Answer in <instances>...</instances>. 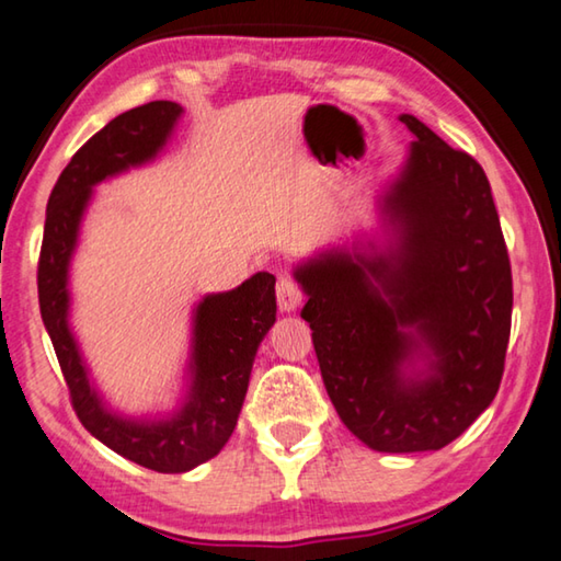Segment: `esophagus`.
<instances>
[{"label":"esophagus","mask_w":561,"mask_h":561,"mask_svg":"<svg viewBox=\"0 0 561 561\" xmlns=\"http://www.w3.org/2000/svg\"><path fill=\"white\" fill-rule=\"evenodd\" d=\"M304 301V289L297 279L279 277L277 282V304L282 311H297Z\"/></svg>","instance_id":"obj_1"}]
</instances>
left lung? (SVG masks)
<instances>
[{
    "instance_id": "obj_1",
    "label": "left lung",
    "mask_w": 561,
    "mask_h": 561,
    "mask_svg": "<svg viewBox=\"0 0 561 561\" xmlns=\"http://www.w3.org/2000/svg\"><path fill=\"white\" fill-rule=\"evenodd\" d=\"M408 160L383 195L393 244L331 250L294 272L321 378L346 428L378 453L440 450L495 398L512 270L485 170L403 113ZM425 355V375H405Z\"/></svg>"
}]
</instances>
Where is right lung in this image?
I'll list each match as a JSON object with an SVG mask.
<instances>
[{
  "label": "right lung",
  "instance_id": "1",
  "mask_svg": "<svg viewBox=\"0 0 561 561\" xmlns=\"http://www.w3.org/2000/svg\"><path fill=\"white\" fill-rule=\"evenodd\" d=\"M180 113L183 108L173 101H150L121 113L76 150L46 205L36 272L44 327L83 428L123 458L156 472L193 470L225 448L242 411L254 354L277 319V279L270 272L254 274L232 291L207 294L195 309L193 383L183 408L165 421H130L111 413L93 391L69 329V262L81 217L93 185L158 156Z\"/></svg>",
  "mask_w": 561,
  "mask_h": 561
}]
</instances>
